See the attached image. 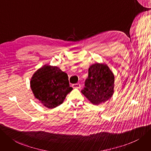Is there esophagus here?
<instances>
[{"instance_id": "34e87169", "label": "esophagus", "mask_w": 151, "mask_h": 151, "mask_svg": "<svg viewBox=\"0 0 151 151\" xmlns=\"http://www.w3.org/2000/svg\"><path fill=\"white\" fill-rule=\"evenodd\" d=\"M72 87H73L74 88H80L81 85L79 83H74L72 85Z\"/></svg>"}]
</instances>
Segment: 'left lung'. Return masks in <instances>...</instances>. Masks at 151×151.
<instances>
[{
    "mask_svg": "<svg viewBox=\"0 0 151 151\" xmlns=\"http://www.w3.org/2000/svg\"><path fill=\"white\" fill-rule=\"evenodd\" d=\"M114 83V76L109 67L105 64L95 63L90 66L81 92L92 104L99 105L111 99Z\"/></svg>",
    "mask_w": 151,
    "mask_h": 151,
    "instance_id": "obj_1",
    "label": "left lung"
}]
</instances>
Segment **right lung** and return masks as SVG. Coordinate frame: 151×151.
I'll return each instance as SVG.
<instances>
[{"label": "right lung", "mask_w": 151, "mask_h": 151, "mask_svg": "<svg viewBox=\"0 0 151 151\" xmlns=\"http://www.w3.org/2000/svg\"><path fill=\"white\" fill-rule=\"evenodd\" d=\"M35 98L47 108L63 103L73 89L69 86L68 76L57 66L45 64L33 74L30 81Z\"/></svg>", "instance_id": "right-lung-1"}]
</instances>
